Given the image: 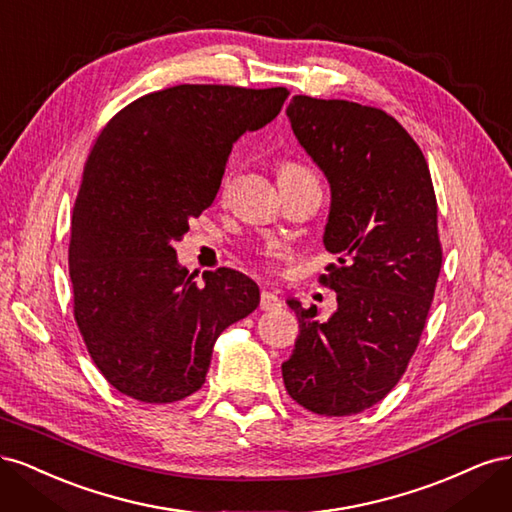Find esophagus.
I'll return each instance as SVG.
<instances>
[{
    "label": "esophagus",
    "mask_w": 512,
    "mask_h": 512,
    "mask_svg": "<svg viewBox=\"0 0 512 512\" xmlns=\"http://www.w3.org/2000/svg\"><path fill=\"white\" fill-rule=\"evenodd\" d=\"M280 307H282V301H280V297H277V294H273L269 290H262V294H260V309H262V312H277Z\"/></svg>",
    "instance_id": "1"
}]
</instances>
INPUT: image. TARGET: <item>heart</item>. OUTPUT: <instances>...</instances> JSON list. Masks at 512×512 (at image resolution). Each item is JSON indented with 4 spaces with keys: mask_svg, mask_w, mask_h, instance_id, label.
<instances>
[{
    "mask_svg": "<svg viewBox=\"0 0 512 512\" xmlns=\"http://www.w3.org/2000/svg\"><path fill=\"white\" fill-rule=\"evenodd\" d=\"M294 173H309V170L305 166H301V164H294V162L284 164L282 170H280V175H294Z\"/></svg>",
    "mask_w": 512,
    "mask_h": 512,
    "instance_id": "heart-1",
    "label": "heart"
}]
</instances>
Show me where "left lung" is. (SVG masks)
I'll use <instances>...</instances> for the list:
<instances>
[{
    "mask_svg": "<svg viewBox=\"0 0 512 512\" xmlns=\"http://www.w3.org/2000/svg\"><path fill=\"white\" fill-rule=\"evenodd\" d=\"M292 132L331 183L320 284L337 312L288 305L301 335L282 365L288 395L322 416L359 414L389 395L421 342L442 267L438 203L425 156L376 106L294 96Z\"/></svg>",
    "mask_w": 512,
    "mask_h": 512,
    "instance_id": "8db88e82",
    "label": "left lung"
}]
</instances>
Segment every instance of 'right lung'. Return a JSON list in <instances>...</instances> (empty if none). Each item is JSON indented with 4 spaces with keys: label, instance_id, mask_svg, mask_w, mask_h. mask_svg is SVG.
<instances>
[{
    "label": "right lung",
    "instance_id": "obj_1",
    "mask_svg": "<svg viewBox=\"0 0 512 512\" xmlns=\"http://www.w3.org/2000/svg\"><path fill=\"white\" fill-rule=\"evenodd\" d=\"M286 87L175 85L123 106L83 166L68 250L74 320L91 361L143 404H175L205 384L215 339L260 292L220 267H179L173 243L218 196L230 149L265 128Z\"/></svg>",
    "mask_w": 512,
    "mask_h": 512
}]
</instances>
